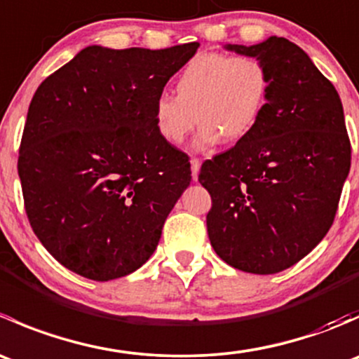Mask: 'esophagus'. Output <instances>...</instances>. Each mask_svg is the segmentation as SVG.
I'll return each instance as SVG.
<instances>
[{
    "instance_id": "esophagus-1",
    "label": "esophagus",
    "mask_w": 359,
    "mask_h": 359,
    "mask_svg": "<svg viewBox=\"0 0 359 359\" xmlns=\"http://www.w3.org/2000/svg\"><path fill=\"white\" fill-rule=\"evenodd\" d=\"M201 161L198 158L191 159V172H193V180H198V173H200Z\"/></svg>"
}]
</instances>
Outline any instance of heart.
Returning a JSON list of instances; mask_svg holds the SVG:
<instances>
[{"label": "heart", "instance_id": "b5f03b06", "mask_svg": "<svg viewBox=\"0 0 359 359\" xmlns=\"http://www.w3.org/2000/svg\"><path fill=\"white\" fill-rule=\"evenodd\" d=\"M175 95L161 93L154 102V125L165 142L180 146L198 121L194 147L206 149L226 139L238 142L253 132L266 112L271 74L253 55L200 53L175 81Z\"/></svg>", "mask_w": 359, "mask_h": 359}]
</instances>
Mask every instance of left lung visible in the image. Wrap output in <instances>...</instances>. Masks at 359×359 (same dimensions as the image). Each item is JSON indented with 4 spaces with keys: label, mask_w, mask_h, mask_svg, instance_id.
Listing matches in <instances>:
<instances>
[{
    "label": "left lung",
    "mask_w": 359,
    "mask_h": 359,
    "mask_svg": "<svg viewBox=\"0 0 359 359\" xmlns=\"http://www.w3.org/2000/svg\"><path fill=\"white\" fill-rule=\"evenodd\" d=\"M271 74L259 125L201 165L212 196L210 243L236 269L274 274L307 255L332 227L351 168V142L335 86L295 43L271 36L252 46Z\"/></svg>",
    "instance_id": "obj_1"
}]
</instances>
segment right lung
Instances as JSON below:
<instances>
[{
	"instance_id": "add662e5",
	"label": "right lung",
	"mask_w": 359,
	"mask_h": 359,
	"mask_svg": "<svg viewBox=\"0 0 359 359\" xmlns=\"http://www.w3.org/2000/svg\"><path fill=\"white\" fill-rule=\"evenodd\" d=\"M198 46H88L36 90L17 165L24 206L72 273L116 280L156 250L191 163L158 133L154 102Z\"/></svg>"
}]
</instances>
